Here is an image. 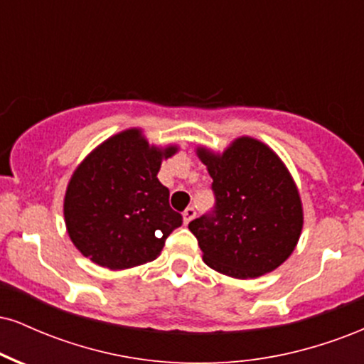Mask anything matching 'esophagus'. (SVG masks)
<instances>
[{
  "label": "esophagus",
  "mask_w": 364,
  "mask_h": 364,
  "mask_svg": "<svg viewBox=\"0 0 364 364\" xmlns=\"http://www.w3.org/2000/svg\"><path fill=\"white\" fill-rule=\"evenodd\" d=\"M195 215H196L195 208H193V207H188L186 210L183 212V223H185V224H190L191 220L195 219Z\"/></svg>",
  "instance_id": "34e87169"
}]
</instances>
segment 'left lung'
Wrapping results in <instances>:
<instances>
[{
  "label": "left lung",
  "instance_id": "1",
  "mask_svg": "<svg viewBox=\"0 0 364 364\" xmlns=\"http://www.w3.org/2000/svg\"><path fill=\"white\" fill-rule=\"evenodd\" d=\"M196 156L214 179V215L188 224L202 258L215 272L257 279L281 267L303 231L298 185L284 161L253 136H237L223 152L205 145Z\"/></svg>",
  "mask_w": 364,
  "mask_h": 364
}]
</instances>
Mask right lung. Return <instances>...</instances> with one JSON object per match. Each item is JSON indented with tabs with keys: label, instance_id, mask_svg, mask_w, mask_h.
Segmentation results:
<instances>
[{
	"label": "right lung",
	"instance_id": "1",
	"mask_svg": "<svg viewBox=\"0 0 364 364\" xmlns=\"http://www.w3.org/2000/svg\"><path fill=\"white\" fill-rule=\"evenodd\" d=\"M178 150L176 144H149L135 127L87 154L63 200L66 232L83 257L109 270L156 260L166 237L183 223L157 178L162 161Z\"/></svg>",
	"mask_w": 364,
	"mask_h": 364
}]
</instances>
